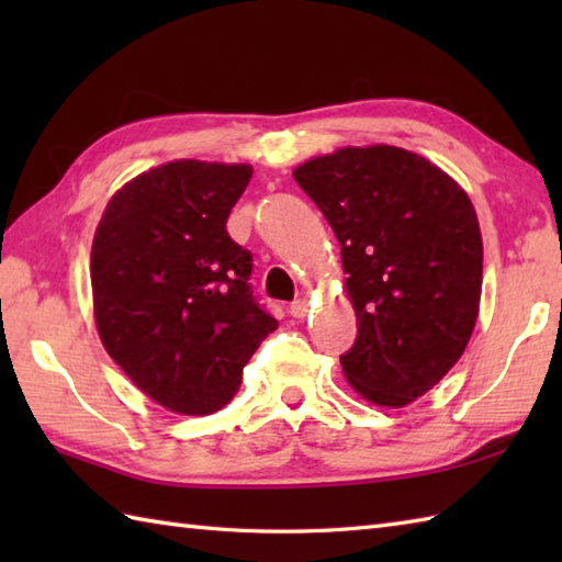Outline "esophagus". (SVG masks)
<instances>
[{
	"label": "esophagus",
	"instance_id": "34e87169",
	"mask_svg": "<svg viewBox=\"0 0 562 562\" xmlns=\"http://www.w3.org/2000/svg\"><path fill=\"white\" fill-rule=\"evenodd\" d=\"M290 314H292L294 318H304V316L308 314V302H306V300L292 302V304H290Z\"/></svg>",
	"mask_w": 562,
	"mask_h": 562
}]
</instances>
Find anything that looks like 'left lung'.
Instances as JSON below:
<instances>
[{
  "label": "left lung",
  "mask_w": 562,
  "mask_h": 562,
  "mask_svg": "<svg viewBox=\"0 0 562 562\" xmlns=\"http://www.w3.org/2000/svg\"><path fill=\"white\" fill-rule=\"evenodd\" d=\"M336 232L357 338L340 357L362 398L403 408L459 362L479 318L483 241L461 186L401 147H345L294 169Z\"/></svg>",
  "instance_id": "obj_1"
}]
</instances>
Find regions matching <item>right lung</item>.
I'll list each match as a JSON object with an SVG mask.
<instances>
[{
    "label": "right lung",
    "mask_w": 562,
    "mask_h": 562,
    "mask_svg": "<svg viewBox=\"0 0 562 562\" xmlns=\"http://www.w3.org/2000/svg\"><path fill=\"white\" fill-rule=\"evenodd\" d=\"M248 164L181 159L111 198L91 246L105 352L151 401L210 415L234 398L250 355L278 328L250 290L254 258L226 232Z\"/></svg>",
    "instance_id": "right-lung-1"
}]
</instances>
